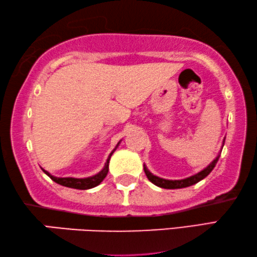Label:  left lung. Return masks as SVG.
I'll return each instance as SVG.
<instances>
[{"label": "left lung", "instance_id": "obj_1", "mask_svg": "<svg viewBox=\"0 0 257 257\" xmlns=\"http://www.w3.org/2000/svg\"><path fill=\"white\" fill-rule=\"evenodd\" d=\"M223 146H224V140H223ZM218 158H220V154L217 155L216 158L214 159V161L211 164H209L207 167H205L203 171L199 172V173H197V174L192 175V176H189V178L182 179V180L162 179V178H159V176H156V175H154L153 173H151L148 168H147L146 165H144V170H145V173L147 175V178H148L150 182H153L155 186H157L159 188H164V189H181V188L190 187V186H192V184H196L197 182H199V181L205 179L206 176H207L213 171V168L215 167Z\"/></svg>", "mask_w": 257, "mask_h": 257}]
</instances>
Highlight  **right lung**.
<instances>
[{
	"label": "right lung",
	"mask_w": 257,
	"mask_h": 257,
	"mask_svg": "<svg viewBox=\"0 0 257 257\" xmlns=\"http://www.w3.org/2000/svg\"><path fill=\"white\" fill-rule=\"evenodd\" d=\"M120 144V141L117 144V146L115 147V149H113L110 154H109V156L107 158V162L104 164V166L102 170H101L98 174L95 175H92L89 176V178H84V179H76V178H57V176H53L52 174H50L48 171L43 170L44 173L49 176V178H51L52 181L54 182L60 184V186H64V187H68V188H73V189H79V190H86V189H91V188H94L96 186H99V184L102 182L103 179L106 178L107 174H108V171H109V161H110V157L111 155L113 154V151L116 150L117 147Z\"/></svg>",
	"instance_id": "add662e5"
}]
</instances>
